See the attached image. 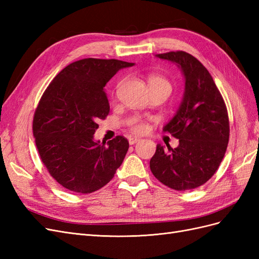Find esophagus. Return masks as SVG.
Masks as SVG:
<instances>
[{"label":"esophagus","mask_w":259,"mask_h":259,"mask_svg":"<svg viewBox=\"0 0 259 259\" xmlns=\"http://www.w3.org/2000/svg\"><path fill=\"white\" fill-rule=\"evenodd\" d=\"M138 142H140V138L131 137V138L128 139V143H130V145H135V144H137Z\"/></svg>","instance_id":"esophagus-1"}]
</instances>
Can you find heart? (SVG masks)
Segmentation results:
<instances>
[{
	"label": "heart",
	"mask_w": 259,
	"mask_h": 259,
	"mask_svg": "<svg viewBox=\"0 0 259 259\" xmlns=\"http://www.w3.org/2000/svg\"><path fill=\"white\" fill-rule=\"evenodd\" d=\"M147 84H148V90L149 91H159L166 93L169 95L171 92V84L170 82L162 75L151 73L147 76ZM130 128L140 134V133H144L147 130V124L146 122L139 116H133L127 122Z\"/></svg>",
	"instance_id": "heart-1"
}]
</instances>
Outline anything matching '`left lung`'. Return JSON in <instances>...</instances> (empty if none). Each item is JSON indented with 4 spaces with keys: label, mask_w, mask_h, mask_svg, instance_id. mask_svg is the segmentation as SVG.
<instances>
[{
    "label": "left lung",
    "mask_w": 259,
    "mask_h": 259,
    "mask_svg": "<svg viewBox=\"0 0 259 259\" xmlns=\"http://www.w3.org/2000/svg\"><path fill=\"white\" fill-rule=\"evenodd\" d=\"M180 68L185 93L176 114L164 132L179 139L177 148L156 145L150 160L154 177L171 189L192 190L205 184L221 165L229 142L227 107L207 69L183 51L158 54Z\"/></svg>",
    "instance_id": "8db88e82"
}]
</instances>
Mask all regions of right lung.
<instances>
[{
    "instance_id": "right-lung-1",
    "label": "right lung",
    "mask_w": 259,
    "mask_h": 259,
    "mask_svg": "<svg viewBox=\"0 0 259 259\" xmlns=\"http://www.w3.org/2000/svg\"><path fill=\"white\" fill-rule=\"evenodd\" d=\"M133 62L85 58L72 62L54 77L33 117L38 154L51 176L67 190L91 193L113 178L128 150L123 136L95 142L97 121L110 106L104 91L108 81Z\"/></svg>"
}]
</instances>
